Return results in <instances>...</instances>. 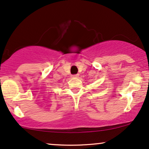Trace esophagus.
<instances>
[{
	"instance_id": "1",
	"label": "esophagus",
	"mask_w": 149,
	"mask_h": 149,
	"mask_svg": "<svg viewBox=\"0 0 149 149\" xmlns=\"http://www.w3.org/2000/svg\"><path fill=\"white\" fill-rule=\"evenodd\" d=\"M79 74H75V75H72V77H78Z\"/></svg>"
}]
</instances>
